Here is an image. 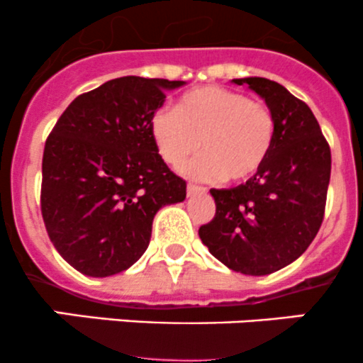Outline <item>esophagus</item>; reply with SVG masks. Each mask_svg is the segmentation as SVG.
I'll use <instances>...</instances> for the list:
<instances>
[{
	"instance_id": "esophagus-1",
	"label": "esophagus",
	"mask_w": 363,
	"mask_h": 363,
	"mask_svg": "<svg viewBox=\"0 0 363 363\" xmlns=\"http://www.w3.org/2000/svg\"><path fill=\"white\" fill-rule=\"evenodd\" d=\"M200 193H205V188H202V186H196V184H188V196H195V195H200Z\"/></svg>"
}]
</instances>
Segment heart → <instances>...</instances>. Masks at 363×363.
<instances>
[{
  "instance_id": "1",
  "label": "heart",
  "mask_w": 363,
  "mask_h": 363,
  "mask_svg": "<svg viewBox=\"0 0 363 363\" xmlns=\"http://www.w3.org/2000/svg\"><path fill=\"white\" fill-rule=\"evenodd\" d=\"M160 158L179 168L202 142V158L184 168L191 177L242 184L262 172L276 140V119L263 101L240 91L202 86L182 94L177 107H161L149 119Z\"/></svg>"
}]
</instances>
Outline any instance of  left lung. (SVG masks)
I'll use <instances>...</instances> for the list:
<instances>
[{
	"mask_svg": "<svg viewBox=\"0 0 363 363\" xmlns=\"http://www.w3.org/2000/svg\"><path fill=\"white\" fill-rule=\"evenodd\" d=\"M265 100L276 140L265 167L246 184L211 189L216 214L199 235L212 256L247 276L295 262L320 230L330 182V147L311 108L274 80L233 79Z\"/></svg>",
	"mask_w": 363,
	"mask_h": 363,
	"instance_id": "left-lung-1",
	"label": "left lung"
}]
</instances>
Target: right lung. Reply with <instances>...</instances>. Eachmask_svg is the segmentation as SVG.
Returning <instances> with one entry per match:
<instances>
[{
    "mask_svg": "<svg viewBox=\"0 0 363 363\" xmlns=\"http://www.w3.org/2000/svg\"><path fill=\"white\" fill-rule=\"evenodd\" d=\"M182 80L119 77L77 96L47 137L43 223L57 252L91 277L130 269L149 246L161 207L186 181L160 158L149 119Z\"/></svg>",
    "mask_w": 363,
    "mask_h": 363,
    "instance_id": "1",
    "label": "right lung"
}]
</instances>
